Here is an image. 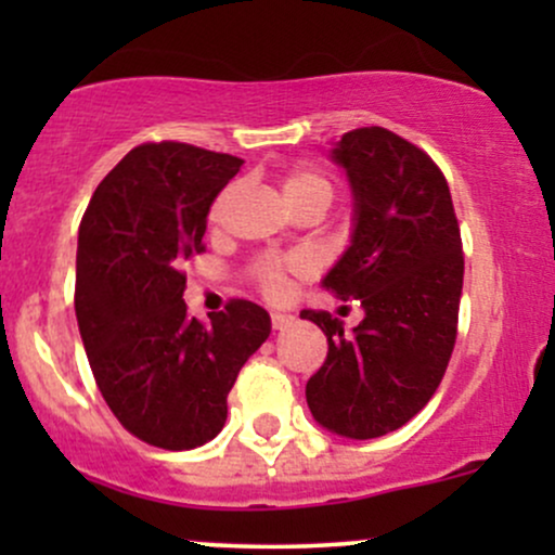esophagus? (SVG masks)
Listing matches in <instances>:
<instances>
[{
	"instance_id": "34e87169",
	"label": "esophagus",
	"mask_w": 555,
	"mask_h": 555,
	"mask_svg": "<svg viewBox=\"0 0 555 555\" xmlns=\"http://www.w3.org/2000/svg\"><path fill=\"white\" fill-rule=\"evenodd\" d=\"M292 321H295V318H292L289 313H271V326H273V331H284L286 326H289Z\"/></svg>"
}]
</instances>
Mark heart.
Returning <instances> with one entry per match:
<instances>
[{
	"label": "heart",
	"instance_id": "1",
	"mask_svg": "<svg viewBox=\"0 0 555 555\" xmlns=\"http://www.w3.org/2000/svg\"><path fill=\"white\" fill-rule=\"evenodd\" d=\"M282 190L289 206L299 201H318L328 206L331 197H334V184H331L328 177L321 169L308 167V164H297V167L286 169L282 175ZM229 197H232V190L221 193L219 201L214 203V221L224 211ZM253 271H256L258 286L266 297H282L286 286H289V276L310 271V260L302 256H266L258 260Z\"/></svg>",
	"mask_w": 555,
	"mask_h": 555
}]
</instances>
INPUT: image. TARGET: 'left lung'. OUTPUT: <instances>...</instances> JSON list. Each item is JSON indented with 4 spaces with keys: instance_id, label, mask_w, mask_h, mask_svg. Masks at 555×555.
<instances>
[{
    "instance_id": "obj_1",
    "label": "left lung",
    "mask_w": 555,
    "mask_h": 555,
    "mask_svg": "<svg viewBox=\"0 0 555 555\" xmlns=\"http://www.w3.org/2000/svg\"><path fill=\"white\" fill-rule=\"evenodd\" d=\"M331 158L347 169L354 232L323 279L365 318L352 334L326 310L328 354L305 386L313 417L344 438H378L428 404L456 341L464 253L449 184L436 162L386 127L344 132Z\"/></svg>"
}]
</instances>
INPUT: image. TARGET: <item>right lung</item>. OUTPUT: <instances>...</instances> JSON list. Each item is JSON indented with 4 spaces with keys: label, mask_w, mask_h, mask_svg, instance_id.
<instances>
[{
    "label": "right lung",
    "mask_w": 555,
    "mask_h": 555,
    "mask_svg": "<svg viewBox=\"0 0 555 555\" xmlns=\"http://www.w3.org/2000/svg\"><path fill=\"white\" fill-rule=\"evenodd\" d=\"M240 167L237 156L177 140L143 143L101 180L82 214V347L114 417L158 449L216 438L240 367L271 334L256 302L232 299L203 326L182 299V266L206 250L211 203Z\"/></svg>",
    "instance_id": "add662e5"
}]
</instances>
